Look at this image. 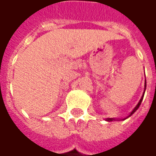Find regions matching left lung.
Returning <instances> with one entry per match:
<instances>
[{
  "label": "left lung",
  "instance_id": "obj_1",
  "mask_svg": "<svg viewBox=\"0 0 156 156\" xmlns=\"http://www.w3.org/2000/svg\"><path fill=\"white\" fill-rule=\"evenodd\" d=\"M144 87H145V88H146V81H145V86H144ZM144 92H145V89H144ZM144 94H143V97L141 98L140 101L138 102V104L137 105V106H136V107L134 108L133 110V111L131 112V114L129 115V116H131V115H133V113L135 112V111H136L137 109H138V107L140 106V105H141V103H142V100H143V98H144ZM129 116H127V117H129ZM127 117H126V118H127ZM126 118H125L124 120H126ZM106 121H115V119H113V118H107V119H106Z\"/></svg>",
  "mask_w": 156,
  "mask_h": 156
}]
</instances>
